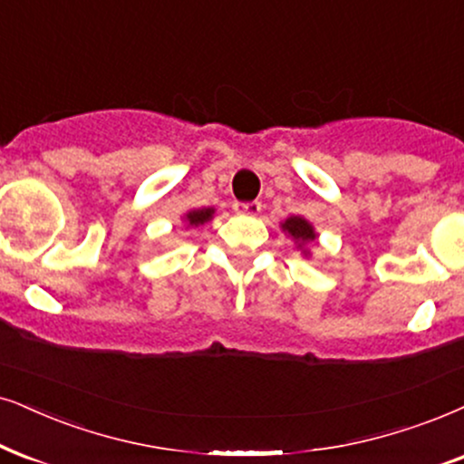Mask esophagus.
<instances>
[{"label":"esophagus","instance_id":"obj_1","mask_svg":"<svg viewBox=\"0 0 464 464\" xmlns=\"http://www.w3.org/2000/svg\"><path fill=\"white\" fill-rule=\"evenodd\" d=\"M261 201H250V203H236L233 205V209H236L237 214H244V216H256L261 212Z\"/></svg>","mask_w":464,"mask_h":464}]
</instances>
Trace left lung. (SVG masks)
Listing matches in <instances>:
<instances>
[{
    "label": "left lung",
    "mask_w": 464,
    "mask_h": 464,
    "mask_svg": "<svg viewBox=\"0 0 464 464\" xmlns=\"http://www.w3.org/2000/svg\"><path fill=\"white\" fill-rule=\"evenodd\" d=\"M283 228L286 233H291L295 239H300V242H313L316 237L313 227H310L304 218H300V216H291V218L283 225Z\"/></svg>",
    "instance_id": "8db88e82"
}]
</instances>
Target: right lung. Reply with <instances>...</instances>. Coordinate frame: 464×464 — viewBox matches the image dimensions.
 <instances>
[{
    "mask_svg": "<svg viewBox=\"0 0 464 464\" xmlns=\"http://www.w3.org/2000/svg\"><path fill=\"white\" fill-rule=\"evenodd\" d=\"M212 214H214V209L212 208H208V209H195V212H190V214H186V220H188V225H203V222H208V220H212Z\"/></svg>",
    "mask_w": 464,
    "mask_h": 464,
    "instance_id": "right-lung-1",
    "label": "right lung"
}]
</instances>
